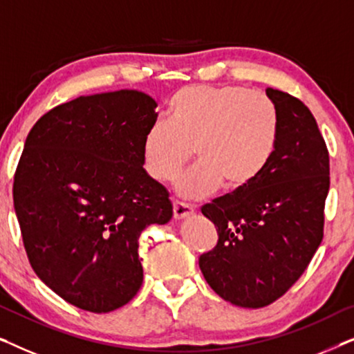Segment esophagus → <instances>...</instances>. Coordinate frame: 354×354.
Here are the masks:
<instances>
[{
    "label": "esophagus",
    "instance_id": "esophagus-1",
    "mask_svg": "<svg viewBox=\"0 0 354 354\" xmlns=\"http://www.w3.org/2000/svg\"><path fill=\"white\" fill-rule=\"evenodd\" d=\"M193 207L185 205V203H180V201H174V217L176 219H185V217L192 216L193 214Z\"/></svg>",
    "mask_w": 354,
    "mask_h": 354
}]
</instances>
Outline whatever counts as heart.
<instances>
[{"instance_id": "b5f03b06", "label": "heart", "mask_w": 354, "mask_h": 354, "mask_svg": "<svg viewBox=\"0 0 354 354\" xmlns=\"http://www.w3.org/2000/svg\"><path fill=\"white\" fill-rule=\"evenodd\" d=\"M167 124L147 130L142 153L147 172L171 182L192 158H198L177 190L203 198L222 183L240 190L261 176L272 158L280 133V113L263 91L245 86H185L167 104Z\"/></svg>"}]
</instances>
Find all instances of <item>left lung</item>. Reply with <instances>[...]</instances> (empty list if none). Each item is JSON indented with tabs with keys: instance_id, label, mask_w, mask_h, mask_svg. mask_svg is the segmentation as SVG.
<instances>
[{
	"instance_id": "1",
	"label": "left lung",
	"mask_w": 354,
	"mask_h": 354,
	"mask_svg": "<svg viewBox=\"0 0 354 354\" xmlns=\"http://www.w3.org/2000/svg\"><path fill=\"white\" fill-rule=\"evenodd\" d=\"M280 133L272 158L250 185L201 207L216 225L217 245L200 256L209 287L235 306L264 308L301 277L324 236L330 187L328 151L301 101L268 88Z\"/></svg>"
}]
</instances>
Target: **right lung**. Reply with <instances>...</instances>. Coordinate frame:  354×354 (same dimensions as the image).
<instances>
[{
    "label": "right lung",
    "instance_id": "1",
    "mask_svg": "<svg viewBox=\"0 0 354 354\" xmlns=\"http://www.w3.org/2000/svg\"><path fill=\"white\" fill-rule=\"evenodd\" d=\"M156 101L137 90L79 96L41 115L14 174V209L35 274L90 313L142 287L138 239L172 217L169 193L143 169Z\"/></svg>",
    "mask_w": 354,
    "mask_h": 354
}]
</instances>
